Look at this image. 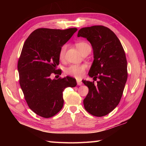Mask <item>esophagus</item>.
<instances>
[{"label": "esophagus", "instance_id": "1", "mask_svg": "<svg viewBox=\"0 0 146 146\" xmlns=\"http://www.w3.org/2000/svg\"><path fill=\"white\" fill-rule=\"evenodd\" d=\"M76 82H77V85H78V86L82 85V81H81L80 80H79V79H78V80H76Z\"/></svg>", "mask_w": 146, "mask_h": 146}]
</instances>
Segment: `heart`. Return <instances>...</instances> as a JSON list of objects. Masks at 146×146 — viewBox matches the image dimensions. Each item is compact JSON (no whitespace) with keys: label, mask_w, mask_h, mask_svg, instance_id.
<instances>
[{"label":"heart","mask_w":146,"mask_h":146,"mask_svg":"<svg viewBox=\"0 0 146 146\" xmlns=\"http://www.w3.org/2000/svg\"><path fill=\"white\" fill-rule=\"evenodd\" d=\"M75 46L76 47V48L78 49L79 51H80L82 54L86 50H87V49H91L90 46L84 41L77 42L75 44ZM67 48V44H64V45L60 48L58 53L59 58H60V60H63L64 57H65ZM86 69V65H85V64H71V65L69 66L67 68H65L64 72H65L66 75L79 78H81L83 76Z\"/></svg>","instance_id":"1"}]
</instances>
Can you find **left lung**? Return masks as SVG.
I'll list each match as a JSON object with an SVG mask.
<instances>
[{
    "label": "left lung",
    "mask_w": 146,
    "mask_h": 146,
    "mask_svg": "<svg viewBox=\"0 0 146 146\" xmlns=\"http://www.w3.org/2000/svg\"><path fill=\"white\" fill-rule=\"evenodd\" d=\"M78 37L87 38L93 49L94 61L89 71L97 84L82 80L89 88L83 102L91 115L103 117L119 104L127 78V60L124 49L117 35L104 26L81 28Z\"/></svg>",
    "instance_id": "left-lung-1"
}]
</instances>
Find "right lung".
Returning <instances> with one entry per match:
<instances>
[{
  "label": "right lung",
  "mask_w": 146,
  "mask_h": 146,
  "mask_svg": "<svg viewBox=\"0 0 146 146\" xmlns=\"http://www.w3.org/2000/svg\"><path fill=\"white\" fill-rule=\"evenodd\" d=\"M77 31L76 28H38L24 44L18 61L19 83L29 108L40 117L50 118L63 107L64 89L76 86L70 76L51 80V74L61 75L56 66L64 44Z\"/></svg>",
  "instance_id": "add662e5"
}]
</instances>
